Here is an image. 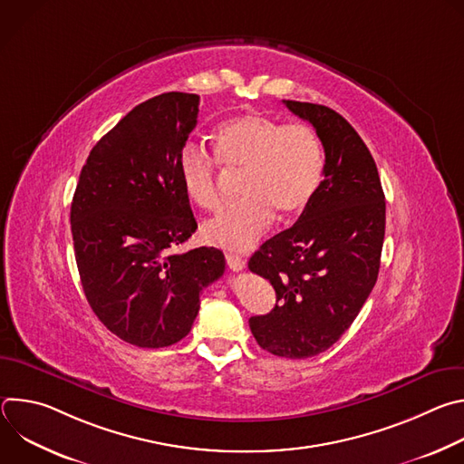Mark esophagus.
<instances>
[{
	"label": "esophagus",
	"mask_w": 464,
	"mask_h": 464,
	"mask_svg": "<svg viewBox=\"0 0 464 464\" xmlns=\"http://www.w3.org/2000/svg\"><path fill=\"white\" fill-rule=\"evenodd\" d=\"M226 262L233 272H240L246 268V260L235 253H226Z\"/></svg>",
	"instance_id": "34e87169"
}]
</instances>
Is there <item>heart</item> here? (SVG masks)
<instances>
[{"mask_svg": "<svg viewBox=\"0 0 464 464\" xmlns=\"http://www.w3.org/2000/svg\"><path fill=\"white\" fill-rule=\"evenodd\" d=\"M218 160L229 170H246L244 200L220 209L204 222L206 242L226 249H247L270 229L279 215H301L323 178V147L308 124H283L260 113L233 117L218 126ZM178 176L188 200L215 209L220 202L215 160L196 145H185L178 158Z\"/></svg>", "mask_w": 464, "mask_h": 464, "instance_id": "b5f03b06", "label": "heart"}]
</instances>
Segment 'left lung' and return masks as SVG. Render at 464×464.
I'll list each match as a JSON object with an SVG mask.
<instances>
[{
  "instance_id": "1",
  "label": "left lung",
  "mask_w": 464,
  "mask_h": 464,
  "mask_svg": "<svg viewBox=\"0 0 464 464\" xmlns=\"http://www.w3.org/2000/svg\"><path fill=\"white\" fill-rule=\"evenodd\" d=\"M323 145V181L297 222L266 240L247 268L268 279L276 308L249 319L256 343L304 360L333 347L374 288L385 235V196L358 131L334 110L285 101Z\"/></svg>"
}]
</instances>
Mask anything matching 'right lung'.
I'll return each mask as SVG.
<instances>
[{"mask_svg": "<svg viewBox=\"0 0 464 464\" xmlns=\"http://www.w3.org/2000/svg\"><path fill=\"white\" fill-rule=\"evenodd\" d=\"M198 104L169 92L128 111L92 149L72 202L86 299L110 333L141 349L183 340L202 290L226 270L217 247L174 253L198 227L178 176Z\"/></svg>", "mask_w": 464, "mask_h": 464, "instance_id": "right-lung-1", "label": "right lung"}]
</instances>
